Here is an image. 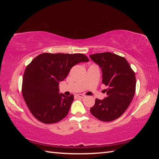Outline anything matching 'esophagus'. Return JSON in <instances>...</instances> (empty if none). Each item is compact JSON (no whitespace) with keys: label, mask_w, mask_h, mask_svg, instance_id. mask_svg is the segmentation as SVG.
Segmentation results:
<instances>
[{"label":"esophagus","mask_w":159,"mask_h":159,"mask_svg":"<svg viewBox=\"0 0 159 159\" xmlns=\"http://www.w3.org/2000/svg\"><path fill=\"white\" fill-rule=\"evenodd\" d=\"M76 96L78 97V98H85V96L82 95V94H78Z\"/></svg>","instance_id":"1"}]
</instances>
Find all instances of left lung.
Instances as JSON below:
<instances>
[{
    "label": "left lung",
    "instance_id": "1",
    "mask_svg": "<svg viewBox=\"0 0 159 159\" xmlns=\"http://www.w3.org/2000/svg\"><path fill=\"white\" fill-rule=\"evenodd\" d=\"M100 66L102 83L107 86V98L95 99L90 112L99 120L112 121L119 118L128 108L135 93L134 72L125 59L111 52L90 55Z\"/></svg>",
    "mask_w": 159,
    "mask_h": 159
}]
</instances>
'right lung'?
Returning <instances> with one entry per match:
<instances>
[{"mask_svg": "<svg viewBox=\"0 0 159 159\" xmlns=\"http://www.w3.org/2000/svg\"><path fill=\"white\" fill-rule=\"evenodd\" d=\"M89 59L83 54H40L28 64L21 93L32 115L43 123H55L66 116L74 95L59 93V82L66 79L74 65Z\"/></svg>", "mask_w": 159, "mask_h": 159, "instance_id": "obj_1", "label": "right lung"}]
</instances>
